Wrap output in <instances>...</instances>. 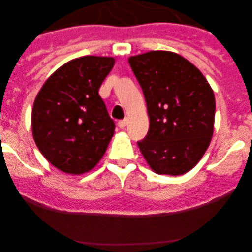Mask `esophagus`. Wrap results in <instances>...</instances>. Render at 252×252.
Returning <instances> with one entry per match:
<instances>
[{
  "instance_id": "esophagus-1",
  "label": "esophagus",
  "mask_w": 252,
  "mask_h": 252,
  "mask_svg": "<svg viewBox=\"0 0 252 252\" xmlns=\"http://www.w3.org/2000/svg\"><path fill=\"white\" fill-rule=\"evenodd\" d=\"M126 119H123V121L118 122L119 129H124V128H126Z\"/></svg>"
}]
</instances>
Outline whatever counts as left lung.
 <instances>
[{"label": "left lung", "instance_id": "1", "mask_svg": "<svg viewBox=\"0 0 252 252\" xmlns=\"http://www.w3.org/2000/svg\"><path fill=\"white\" fill-rule=\"evenodd\" d=\"M150 118L149 133L138 142L157 174L191 171L210 145L216 100L201 72L178 53L150 51L129 57Z\"/></svg>", "mask_w": 252, "mask_h": 252}]
</instances>
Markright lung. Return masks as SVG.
Segmentation results:
<instances>
[{
	"label": "right lung",
	"mask_w": 252,
	"mask_h": 252,
	"mask_svg": "<svg viewBox=\"0 0 252 252\" xmlns=\"http://www.w3.org/2000/svg\"><path fill=\"white\" fill-rule=\"evenodd\" d=\"M113 65V57L75 58L51 74L36 95L32 112L35 144L64 173H88L107 150L116 126L98 89Z\"/></svg>",
	"instance_id": "1"
}]
</instances>
